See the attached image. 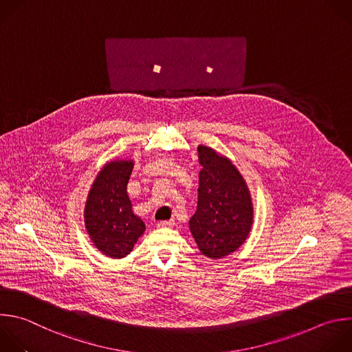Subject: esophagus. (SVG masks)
I'll list each match as a JSON object with an SVG mask.
<instances>
[{"instance_id": "obj_1", "label": "esophagus", "mask_w": 352, "mask_h": 352, "mask_svg": "<svg viewBox=\"0 0 352 352\" xmlns=\"http://www.w3.org/2000/svg\"><path fill=\"white\" fill-rule=\"evenodd\" d=\"M174 225V219H167V221H157L156 226L159 228H171Z\"/></svg>"}]
</instances>
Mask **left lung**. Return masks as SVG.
<instances>
[{
	"mask_svg": "<svg viewBox=\"0 0 352 352\" xmlns=\"http://www.w3.org/2000/svg\"><path fill=\"white\" fill-rule=\"evenodd\" d=\"M197 210L189 221L199 250L208 258H222L236 252L246 241L253 223L249 188L229 159L214 149L197 148Z\"/></svg>",
	"mask_w": 352,
	"mask_h": 352,
	"instance_id": "8db88e82",
	"label": "left lung"
}]
</instances>
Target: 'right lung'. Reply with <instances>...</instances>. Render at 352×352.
I'll return each mask as SVG.
<instances>
[{
	"mask_svg": "<svg viewBox=\"0 0 352 352\" xmlns=\"http://www.w3.org/2000/svg\"><path fill=\"white\" fill-rule=\"evenodd\" d=\"M133 160L109 162L99 171L88 193L84 219L92 243L110 258L131 253L145 230L144 221L133 212L127 184Z\"/></svg>",
	"mask_w": 352,
	"mask_h": 352,
	"instance_id": "right-lung-1",
	"label": "right lung"
}]
</instances>
